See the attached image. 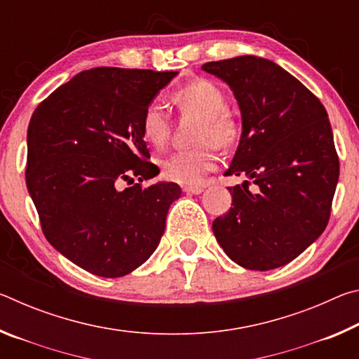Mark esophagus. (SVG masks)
I'll list each match as a JSON object with an SVG mask.
<instances>
[{"label":"esophagus","instance_id":"34e87169","mask_svg":"<svg viewBox=\"0 0 359 359\" xmlns=\"http://www.w3.org/2000/svg\"><path fill=\"white\" fill-rule=\"evenodd\" d=\"M184 191L188 193V194H199V193L204 191V187H201V185H185Z\"/></svg>","mask_w":359,"mask_h":359}]
</instances>
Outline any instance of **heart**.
I'll return each instance as SVG.
<instances>
[{
    "mask_svg": "<svg viewBox=\"0 0 359 359\" xmlns=\"http://www.w3.org/2000/svg\"><path fill=\"white\" fill-rule=\"evenodd\" d=\"M182 115L199 118L194 142L199 145L179 150L161 161L163 177L182 185L201 184L204 175L217 169V147H229L239 135L238 121L226 111V98L215 83L198 79L179 88L172 95ZM141 131L145 142L151 147H165L169 136L166 112L158 101H151L144 109Z\"/></svg>",
    "mask_w": 359,
    "mask_h": 359,
    "instance_id": "b5f03b06",
    "label": "heart"
}]
</instances>
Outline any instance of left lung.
<instances>
[{
	"label": "left lung",
	"instance_id": "8db88e82",
	"mask_svg": "<svg viewBox=\"0 0 359 359\" xmlns=\"http://www.w3.org/2000/svg\"><path fill=\"white\" fill-rule=\"evenodd\" d=\"M238 100L242 135L228 175L233 203L212 229L224 253L245 269L288 264L323 233L339 180L327 112L311 90L269 60L244 55L203 65Z\"/></svg>",
	"mask_w": 359,
	"mask_h": 359
}]
</instances>
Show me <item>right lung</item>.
<instances>
[{"mask_svg":"<svg viewBox=\"0 0 359 359\" xmlns=\"http://www.w3.org/2000/svg\"><path fill=\"white\" fill-rule=\"evenodd\" d=\"M175 71L93 68L36 107L28 126L27 187L52 247L90 274L121 277L149 259L165 233L172 182L141 131L144 109ZM139 184L123 188V182Z\"/></svg>","mask_w":359,"mask_h":359,"instance_id":"obj_1","label":"right lung"}]
</instances>
